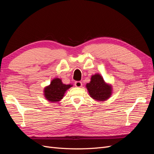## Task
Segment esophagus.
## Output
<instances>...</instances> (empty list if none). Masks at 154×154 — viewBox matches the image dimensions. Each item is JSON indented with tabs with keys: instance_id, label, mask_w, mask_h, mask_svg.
Masks as SVG:
<instances>
[{
	"instance_id": "34e87169",
	"label": "esophagus",
	"mask_w": 154,
	"mask_h": 154,
	"mask_svg": "<svg viewBox=\"0 0 154 154\" xmlns=\"http://www.w3.org/2000/svg\"><path fill=\"white\" fill-rule=\"evenodd\" d=\"M74 85H75L76 87H82V82L80 81H77L74 83Z\"/></svg>"
}]
</instances>
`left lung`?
Returning a JSON list of instances; mask_svg holds the SVG:
<instances>
[{"label": "left lung", "instance_id": "8db88e82", "mask_svg": "<svg viewBox=\"0 0 154 154\" xmlns=\"http://www.w3.org/2000/svg\"><path fill=\"white\" fill-rule=\"evenodd\" d=\"M86 87L92 98L99 101L108 100L112 92V86L106 83L99 74L91 76V82L87 83Z\"/></svg>", "mask_w": 154, "mask_h": 154}]
</instances>
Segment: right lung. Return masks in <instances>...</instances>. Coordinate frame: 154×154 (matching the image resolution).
I'll return each instance as SVG.
<instances>
[{
  "mask_svg": "<svg viewBox=\"0 0 154 154\" xmlns=\"http://www.w3.org/2000/svg\"><path fill=\"white\" fill-rule=\"evenodd\" d=\"M72 85L63 84L60 78H54L51 81V84L44 88V96L46 100L51 102H58L64 96L67 90L71 88Z\"/></svg>",
  "mask_w": 154,
  "mask_h": 154,
  "instance_id": "right-lung-1",
  "label": "right lung"
}]
</instances>
